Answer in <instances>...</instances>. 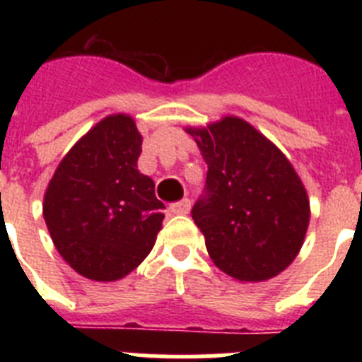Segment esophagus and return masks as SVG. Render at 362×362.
<instances>
[{
    "instance_id": "obj_1",
    "label": "esophagus",
    "mask_w": 362,
    "mask_h": 362,
    "mask_svg": "<svg viewBox=\"0 0 362 362\" xmlns=\"http://www.w3.org/2000/svg\"><path fill=\"white\" fill-rule=\"evenodd\" d=\"M192 209V203L190 199H181L177 203L170 204V212L175 214V216H187Z\"/></svg>"
}]
</instances>
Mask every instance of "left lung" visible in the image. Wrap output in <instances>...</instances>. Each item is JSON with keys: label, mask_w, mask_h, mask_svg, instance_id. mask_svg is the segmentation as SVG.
<instances>
[{"label": "left lung", "mask_w": 362, "mask_h": 362, "mask_svg": "<svg viewBox=\"0 0 362 362\" xmlns=\"http://www.w3.org/2000/svg\"><path fill=\"white\" fill-rule=\"evenodd\" d=\"M187 132L209 165L192 219L214 264L238 281L276 277L297 257L310 223L308 194L292 163L241 117Z\"/></svg>", "instance_id": "obj_1"}]
</instances>
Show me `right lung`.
<instances>
[{
    "mask_svg": "<svg viewBox=\"0 0 362 362\" xmlns=\"http://www.w3.org/2000/svg\"><path fill=\"white\" fill-rule=\"evenodd\" d=\"M143 137L127 114L99 121L50 179L43 217L66 263L92 281L129 276L152 250L165 204L137 170Z\"/></svg>",
    "mask_w": 362,
    "mask_h": 362,
    "instance_id": "obj_1",
    "label": "right lung"
}]
</instances>
